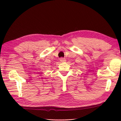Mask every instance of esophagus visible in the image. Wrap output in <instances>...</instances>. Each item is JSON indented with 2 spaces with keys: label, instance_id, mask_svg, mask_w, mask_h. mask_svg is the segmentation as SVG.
Wrapping results in <instances>:
<instances>
[{
  "label": "esophagus",
  "instance_id": "obj_1",
  "mask_svg": "<svg viewBox=\"0 0 121 121\" xmlns=\"http://www.w3.org/2000/svg\"><path fill=\"white\" fill-rule=\"evenodd\" d=\"M60 61H61V62H65V61H66V60L65 58H61L60 59Z\"/></svg>",
  "mask_w": 121,
  "mask_h": 121
}]
</instances>
